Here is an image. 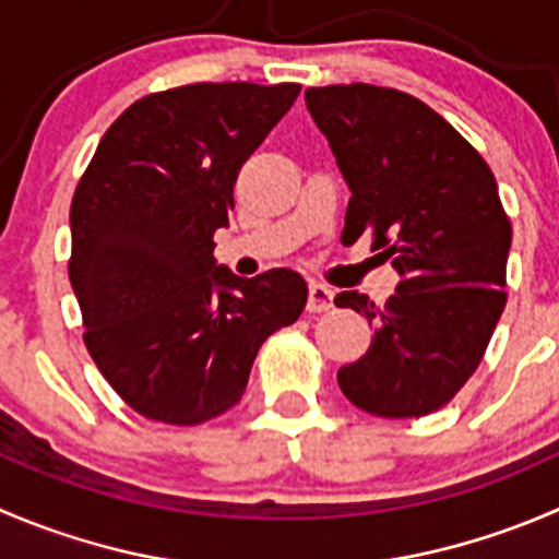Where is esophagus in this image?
I'll list each match as a JSON object with an SVG mask.
<instances>
[{
	"mask_svg": "<svg viewBox=\"0 0 559 559\" xmlns=\"http://www.w3.org/2000/svg\"><path fill=\"white\" fill-rule=\"evenodd\" d=\"M328 308H333V289L313 281V284L308 286V311L322 313L328 311Z\"/></svg>",
	"mask_w": 559,
	"mask_h": 559,
	"instance_id": "1",
	"label": "esophagus"
}]
</instances>
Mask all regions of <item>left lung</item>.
<instances>
[{"label":"left lung","mask_w":559,"mask_h":559,"mask_svg":"<svg viewBox=\"0 0 559 559\" xmlns=\"http://www.w3.org/2000/svg\"><path fill=\"white\" fill-rule=\"evenodd\" d=\"M352 199L346 246L371 248L399 273L377 308L341 292L373 328L360 360L338 368L341 393L368 415L420 417L445 406L478 368L506 308L511 221L478 150L424 100L371 84L306 90Z\"/></svg>","instance_id":"1"}]
</instances>
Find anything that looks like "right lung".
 <instances>
[{
  "instance_id": "add662e5",
  "label": "right lung",
  "mask_w": 559,
  "mask_h": 559,
  "mask_svg": "<svg viewBox=\"0 0 559 559\" xmlns=\"http://www.w3.org/2000/svg\"><path fill=\"white\" fill-rule=\"evenodd\" d=\"M300 84H188L124 108L70 204V284L84 344L150 420L197 426L242 399L267 335L297 322L300 273L240 278L215 262L237 171Z\"/></svg>"
}]
</instances>
